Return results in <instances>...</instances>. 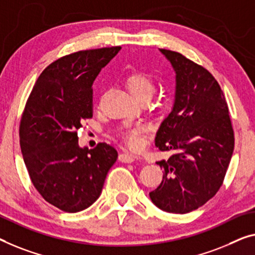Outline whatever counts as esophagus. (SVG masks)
<instances>
[{
  "mask_svg": "<svg viewBox=\"0 0 255 255\" xmlns=\"http://www.w3.org/2000/svg\"><path fill=\"white\" fill-rule=\"evenodd\" d=\"M119 160L121 162H125V164H130V162L135 161V157H134V155L129 154V153H120L119 154Z\"/></svg>",
  "mask_w": 255,
  "mask_h": 255,
  "instance_id": "obj_1",
  "label": "esophagus"
}]
</instances>
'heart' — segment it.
I'll return each instance as SVG.
<instances>
[{"instance_id": "b5f03b06", "label": "heart", "mask_w": 255, "mask_h": 255, "mask_svg": "<svg viewBox=\"0 0 255 255\" xmlns=\"http://www.w3.org/2000/svg\"><path fill=\"white\" fill-rule=\"evenodd\" d=\"M126 86L130 94L136 100H142L145 97H151L154 93V81L145 72H132L127 75ZM147 126L143 123L127 125L119 130L120 137L123 138L128 147L131 150L142 149L145 143V134Z\"/></svg>"}]
</instances>
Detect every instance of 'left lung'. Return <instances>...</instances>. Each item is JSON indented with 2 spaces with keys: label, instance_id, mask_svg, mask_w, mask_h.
<instances>
[{
  "label": "left lung",
  "instance_id": "1",
  "mask_svg": "<svg viewBox=\"0 0 255 255\" xmlns=\"http://www.w3.org/2000/svg\"><path fill=\"white\" fill-rule=\"evenodd\" d=\"M176 73L175 102L155 136L160 151H174L150 198L160 210L184 214L215 196L235 146L229 109L219 82L180 52L160 49Z\"/></svg>",
  "mask_w": 255,
  "mask_h": 255
}]
</instances>
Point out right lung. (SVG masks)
I'll use <instances>...</instances> for the list:
<instances>
[{
    "instance_id": "add662e5",
    "label": "right lung",
    "mask_w": 255,
    "mask_h": 255,
    "mask_svg": "<svg viewBox=\"0 0 255 255\" xmlns=\"http://www.w3.org/2000/svg\"><path fill=\"white\" fill-rule=\"evenodd\" d=\"M120 49L60 57L44 68L26 102L19 138L30 181L45 201L64 212L93 205L117 161L110 144L80 147L78 129L93 117V82Z\"/></svg>"
}]
</instances>
